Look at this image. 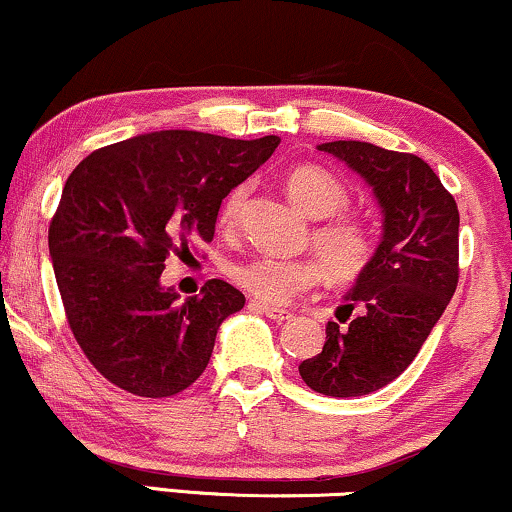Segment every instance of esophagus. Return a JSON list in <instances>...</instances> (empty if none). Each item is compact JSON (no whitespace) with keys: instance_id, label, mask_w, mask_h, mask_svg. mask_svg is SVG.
Wrapping results in <instances>:
<instances>
[{"instance_id":"esophagus-1","label":"esophagus","mask_w":512,"mask_h":512,"mask_svg":"<svg viewBox=\"0 0 512 512\" xmlns=\"http://www.w3.org/2000/svg\"><path fill=\"white\" fill-rule=\"evenodd\" d=\"M251 311L263 313V315H266V318L275 320V323H285V320L292 318V313L280 311V308H270V306H266V304H258V301H251Z\"/></svg>"}]
</instances>
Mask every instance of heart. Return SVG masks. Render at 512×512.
I'll use <instances>...</instances> for the list:
<instances>
[{"label":"heart","mask_w":512,"mask_h":512,"mask_svg":"<svg viewBox=\"0 0 512 512\" xmlns=\"http://www.w3.org/2000/svg\"><path fill=\"white\" fill-rule=\"evenodd\" d=\"M285 189L306 216L332 218L349 206V192L330 170L320 166L294 168L287 175ZM246 199V187H235L220 208V225L235 227L239 211ZM313 249L318 251L320 261L334 280L349 282L356 280L375 256L377 239L370 225L358 218H332L313 230ZM323 266L313 258H280L258 254L244 261L232 263V282L242 287L246 294L268 306H285L296 294L308 292L323 277Z\"/></svg>","instance_id":"obj_1"}]
</instances>
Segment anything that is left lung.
I'll return each instance as SVG.
<instances>
[{
	"mask_svg": "<svg viewBox=\"0 0 512 512\" xmlns=\"http://www.w3.org/2000/svg\"><path fill=\"white\" fill-rule=\"evenodd\" d=\"M320 151L346 163L372 189L382 237L370 266L346 292L349 328L325 325V346L299 365L318 394L363 396L387 387L418 356L458 285V206L420 156L368 142H325ZM339 322L341 316L338 315Z\"/></svg>",
	"mask_w": 512,
	"mask_h": 512,
	"instance_id": "1",
	"label": "left lung"
}]
</instances>
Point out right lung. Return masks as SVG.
<instances>
[{"instance_id":"right-lung-1","label":"right lung","mask_w":512,"mask_h":512,"mask_svg":"<svg viewBox=\"0 0 512 512\" xmlns=\"http://www.w3.org/2000/svg\"><path fill=\"white\" fill-rule=\"evenodd\" d=\"M277 144L275 135L147 132L92 151L66 180L49 225L56 285L80 349L116 387L161 399L206 370L244 294L208 280L178 301L161 273L189 239L211 242L223 199Z\"/></svg>"}]
</instances>
